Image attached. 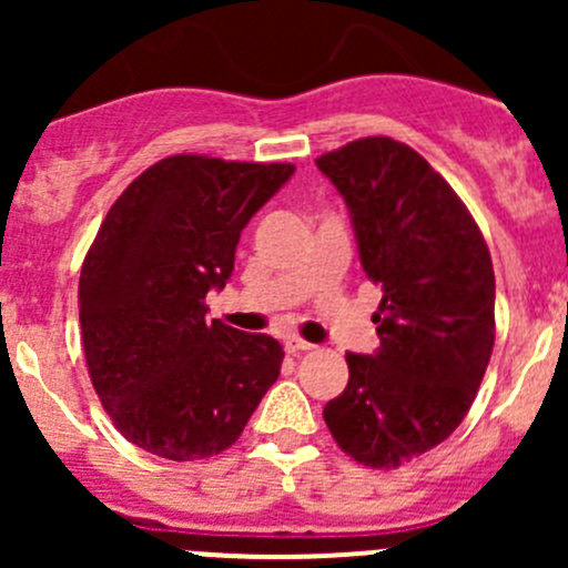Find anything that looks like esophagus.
Returning a JSON list of instances; mask_svg holds the SVG:
<instances>
[{"label":"esophagus","instance_id":"34e87169","mask_svg":"<svg viewBox=\"0 0 568 568\" xmlns=\"http://www.w3.org/2000/svg\"><path fill=\"white\" fill-rule=\"evenodd\" d=\"M313 343L300 341V337H285V352L288 354H302V352H311Z\"/></svg>","mask_w":568,"mask_h":568}]
</instances>
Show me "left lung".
I'll use <instances>...</instances> for the list:
<instances>
[{
    "mask_svg": "<svg viewBox=\"0 0 568 568\" xmlns=\"http://www.w3.org/2000/svg\"><path fill=\"white\" fill-rule=\"evenodd\" d=\"M316 164L382 285L379 348L346 354L348 385L324 420L354 462L395 469L445 443L473 406L495 346L491 255L459 194L404 142L365 136Z\"/></svg>",
    "mask_w": 568,
    "mask_h": 568,
    "instance_id": "left-lung-1",
    "label": "left lung"
}]
</instances>
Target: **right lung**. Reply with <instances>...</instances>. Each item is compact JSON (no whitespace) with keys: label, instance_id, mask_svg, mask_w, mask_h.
I'll return each instance as SVG.
<instances>
[{"label":"right lung","instance_id":"obj_1","mask_svg":"<svg viewBox=\"0 0 568 568\" xmlns=\"http://www.w3.org/2000/svg\"><path fill=\"white\" fill-rule=\"evenodd\" d=\"M294 164L178 153L114 200L82 263L79 321L90 379L114 428L170 462L222 454L277 382L283 346L220 318L244 225Z\"/></svg>","mask_w":568,"mask_h":568}]
</instances>
